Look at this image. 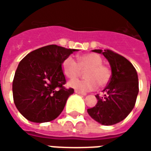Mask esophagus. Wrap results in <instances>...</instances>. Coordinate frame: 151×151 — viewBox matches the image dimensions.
<instances>
[{
	"instance_id": "obj_1",
	"label": "esophagus",
	"mask_w": 151,
	"mask_h": 151,
	"mask_svg": "<svg viewBox=\"0 0 151 151\" xmlns=\"http://www.w3.org/2000/svg\"><path fill=\"white\" fill-rule=\"evenodd\" d=\"M75 93H78V94H80V95H83V96H86V93H82V92H80L78 90H75Z\"/></svg>"
}]
</instances>
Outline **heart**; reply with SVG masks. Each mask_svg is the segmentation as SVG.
Here are the masks:
<instances>
[{
	"label": "heart",
	"mask_w": 151,
	"mask_h": 151,
	"mask_svg": "<svg viewBox=\"0 0 151 151\" xmlns=\"http://www.w3.org/2000/svg\"><path fill=\"white\" fill-rule=\"evenodd\" d=\"M63 71L69 78H76L86 70L85 79H73L68 85L80 92H89L97 88L104 87L110 82L111 70L109 66L102 63V58L94 53L85 54L78 58V62L73 57H68L63 62Z\"/></svg>",
	"instance_id": "b5f03b06"
}]
</instances>
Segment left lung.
Instances as JSON below:
<instances>
[{
	"mask_svg": "<svg viewBox=\"0 0 151 151\" xmlns=\"http://www.w3.org/2000/svg\"><path fill=\"white\" fill-rule=\"evenodd\" d=\"M93 51L102 54L108 60L111 78L103 90V95H96L97 103L88 109V112L102 125H114L126 118L135 106L139 93L137 73L132 63L112 50Z\"/></svg>",
	"mask_w": 151,
	"mask_h": 151,
	"instance_id": "1",
	"label": "left lung"
}]
</instances>
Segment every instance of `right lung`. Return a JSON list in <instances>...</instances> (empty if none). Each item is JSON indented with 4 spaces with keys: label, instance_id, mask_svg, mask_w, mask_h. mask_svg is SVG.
<instances>
[{
    "label": "right lung",
    "instance_id": "add662e5",
    "mask_svg": "<svg viewBox=\"0 0 151 151\" xmlns=\"http://www.w3.org/2000/svg\"><path fill=\"white\" fill-rule=\"evenodd\" d=\"M76 50L56 45L30 52L17 67L12 83L14 102L20 114L33 122H48L62 112L73 88H66L62 65Z\"/></svg>",
    "mask_w": 151,
    "mask_h": 151
}]
</instances>
